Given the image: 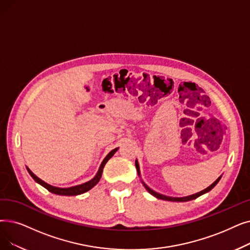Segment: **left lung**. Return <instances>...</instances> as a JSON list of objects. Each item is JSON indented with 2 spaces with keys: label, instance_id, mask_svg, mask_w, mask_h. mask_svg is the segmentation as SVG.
I'll return each instance as SVG.
<instances>
[{
  "label": "left lung",
  "instance_id": "left-lung-1",
  "mask_svg": "<svg viewBox=\"0 0 250 250\" xmlns=\"http://www.w3.org/2000/svg\"><path fill=\"white\" fill-rule=\"evenodd\" d=\"M136 168H137V171H138V175L139 176H141L140 175V167H139V164H138V160H136ZM221 178H222V176L220 177V178H218V180L216 181H214L211 185L209 186V187H208L206 189H204V190H202V191H200V192H198V193H196V194H193V195H190V196H186V197H169V196H166V195H162V194H159V193H157V192H155V191H153L152 189H150L146 184L142 181V183H143V185H144V187L146 188V190L151 194V195H153L154 197H156V198H158V199H162V200H167V201H176V202H185V201H190V200H193V199H196L197 197H199V196H201V195H203V194H205V193H208V191H210L216 184L219 183V181L221 180Z\"/></svg>",
  "mask_w": 250,
  "mask_h": 250
}]
</instances>
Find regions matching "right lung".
Segmentation results:
<instances>
[{
  "mask_svg": "<svg viewBox=\"0 0 250 250\" xmlns=\"http://www.w3.org/2000/svg\"><path fill=\"white\" fill-rule=\"evenodd\" d=\"M117 149H118V148H115V149L111 150V151L109 152V153L107 154V156H106V157L103 159V161H102V164H101V166H100V167H99L98 172L96 173V176H95L91 181L86 182V183H83V184H82V185L73 186V187H69V188H59V187L51 186V185H49V184H47L46 182H44L42 180H41L40 178H38V177L35 175V173L32 172L28 167H26V168H27V170H28V172H29V175L31 176V178L34 179L37 183H39L40 185H42V187L46 188L48 191H50L51 193L57 194V195H63V196H75V195H80V194H83V193H84V192H86V191L91 190L95 185H97V184H98V182L100 181V179H101V177H102L103 168H104V167H105V165H106V162L114 155V153L117 151Z\"/></svg>",
  "mask_w": 250,
  "mask_h": 250,
  "instance_id": "right-lung-1",
  "label": "right lung"
}]
</instances>
